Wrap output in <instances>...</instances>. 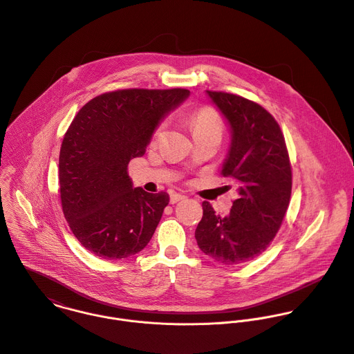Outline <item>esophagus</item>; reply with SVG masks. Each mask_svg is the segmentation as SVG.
<instances>
[{
  "label": "esophagus",
  "instance_id": "34e87169",
  "mask_svg": "<svg viewBox=\"0 0 354 354\" xmlns=\"http://www.w3.org/2000/svg\"><path fill=\"white\" fill-rule=\"evenodd\" d=\"M185 198H187L185 195L174 192V194H171V195H170V203H171V205H174V203H177V202H180V201H184Z\"/></svg>",
  "mask_w": 354,
  "mask_h": 354
}]
</instances>
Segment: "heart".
Listing matches in <instances>:
<instances>
[{
  "label": "heart",
  "mask_w": 354,
  "mask_h": 354,
  "mask_svg": "<svg viewBox=\"0 0 354 354\" xmlns=\"http://www.w3.org/2000/svg\"><path fill=\"white\" fill-rule=\"evenodd\" d=\"M189 124L194 134L209 131V130H223V120L218 113L212 107H201L195 110L189 117ZM163 130V124H159L153 133V138H158Z\"/></svg>",
  "instance_id": "heart-1"
}]
</instances>
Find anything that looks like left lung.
<instances>
[{
  "label": "left lung",
  "mask_w": 354,
  "mask_h": 354,
  "mask_svg": "<svg viewBox=\"0 0 354 354\" xmlns=\"http://www.w3.org/2000/svg\"><path fill=\"white\" fill-rule=\"evenodd\" d=\"M231 126L232 140L223 176L237 187L228 216L203 202L195 237L199 248L224 265H240L262 254L281 227L290 205L292 173L276 119L241 96L206 91Z\"/></svg>",
  "instance_id": "obj_1"
}]
</instances>
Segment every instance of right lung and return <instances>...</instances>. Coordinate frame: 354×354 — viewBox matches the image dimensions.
Wrapping results in <instances>:
<instances>
[{
  "label": "right lung",
  "instance_id": "right-lung-1",
  "mask_svg": "<svg viewBox=\"0 0 354 354\" xmlns=\"http://www.w3.org/2000/svg\"><path fill=\"white\" fill-rule=\"evenodd\" d=\"M188 89H122L96 96L73 119L59 156L60 199L78 241L103 259L127 258L153 235L169 194L133 188L127 165Z\"/></svg>",
  "mask_w": 354,
  "mask_h": 354
}]
</instances>
